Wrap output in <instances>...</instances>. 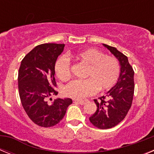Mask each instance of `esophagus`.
<instances>
[{
  "instance_id": "34e87169",
  "label": "esophagus",
  "mask_w": 154,
  "mask_h": 154,
  "mask_svg": "<svg viewBox=\"0 0 154 154\" xmlns=\"http://www.w3.org/2000/svg\"><path fill=\"white\" fill-rule=\"evenodd\" d=\"M74 102L79 103L80 105H83L84 103H85V101H84V100H79V99H74Z\"/></svg>"
}]
</instances>
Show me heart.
Masks as SVG:
<instances>
[{"label":"heart","mask_w":154,"mask_h":154,"mask_svg":"<svg viewBox=\"0 0 154 154\" xmlns=\"http://www.w3.org/2000/svg\"><path fill=\"white\" fill-rule=\"evenodd\" d=\"M75 60L87 65L85 79H75L64 87L65 96L72 99H84L100 91L110 89L116 84L120 73V65L117 58L106 55L96 48H88L77 51L73 55ZM55 71L57 77L65 81L71 75L70 63L67 58L60 57L56 61Z\"/></svg>","instance_id":"obj_1"}]
</instances>
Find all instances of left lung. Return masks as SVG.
Segmentation results:
<instances>
[{
	"mask_svg": "<svg viewBox=\"0 0 154 154\" xmlns=\"http://www.w3.org/2000/svg\"><path fill=\"white\" fill-rule=\"evenodd\" d=\"M117 58L120 65V73L115 85L106 96L94 99L97 106L96 112L89 117L93 126L102 130L114 127L123 120L133 102L134 94V71L127 57L116 48L103 44Z\"/></svg>",
	"mask_w": 154,
	"mask_h": 154,
	"instance_id": "8db88e82",
	"label": "left lung"
}]
</instances>
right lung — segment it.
<instances>
[{
    "instance_id": "obj_1",
    "label": "right lung",
    "mask_w": 154,
    "mask_h": 154,
    "mask_svg": "<svg viewBox=\"0 0 154 154\" xmlns=\"http://www.w3.org/2000/svg\"><path fill=\"white\" fill-rule=\"evenodd\" d=\"M65 45L46 43L38 45L21 61L18 71V91L21 104L31 121L42 127L58 124L72 100L57 99L51 104L47 98L57 95L55 65Z\"/></svg>"
}]
</instances>
